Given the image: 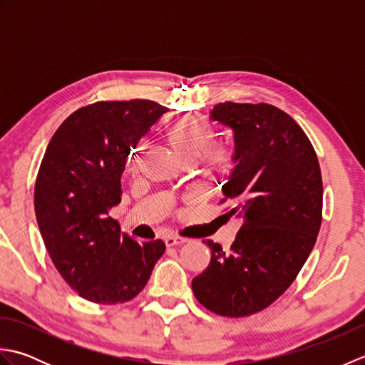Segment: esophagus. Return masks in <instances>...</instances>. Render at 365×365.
<instances>
[{"label":"esophagus","mask_w":365,"mask_h":365,"mask_svg":"<svg viewBox=\"0 0 365 365\" xmlns=\"http://www.w3.org/2000/svg\"><path fill=\"white\" fill-rule=\"evenodd\" d=\"M165 243L168 247L170 246H182L185 243H188V238H183V237H168L165 240Z\"/></svg>","instance_id":"esophagus-1"}]
</instances>
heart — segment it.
<instances>
[{
	"label": "heart",
	"instance_id": "1",
	"mask_svg": "<svg viewBox=\"0 0 365 365\" xmlns=\"http://www.w3.org/2000/svg\"><path fill=\"white\" fill-rule=\"evenodd\" d=\"M163 133L182 163H195L204 154V168L208 173H222L232 165V152L224 145H212L213 128L200 115L169 119Z\"/></svg>",
	"mask_w": 365,
	"mask_h": 365
}]
</instances>
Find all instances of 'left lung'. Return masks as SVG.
I'll list each match as a JSON object with an SVG mask.
<instances>
[{"instance_id": "left-lung-1", "label": "left lung", "mask_w": 365, "mask_h": 365, "mask_svg": "<svg viewBox=\"0 0 365 365\" xmlns=\"http://www.w3.org/2000/svg\"><path fill=\"white\" fill-rule=\"evenodd\" d=\"M210 119L234 135L221 202L230 200L226 215L242 227L229 251L204 240L212 259L192 292L208 311L238 319L273 304L307 260L322 226V173L304 131L273 105L224 102Z\"/></svg>"}]
</instances>
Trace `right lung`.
<instances>
[{
	"instance_id": "add662e5",
	"label": "right lung",
	"mask_w": 365,
	"mask_h": 365,
	"mask_svg": "<svg viewBox=\"0 0 365 365\" xmlns=\"http://www.w3.org/2000/svg\"><path fill=\"white\" fill-rule=\"evenodd\" d=\"M166 111L139 98L83 106L45 150L34 188L38 229L59 274L91 302L133 299L166 251L161 240L138 243L120 234L110 216L130 150Z\"/></svg>"
}]
</instances>
